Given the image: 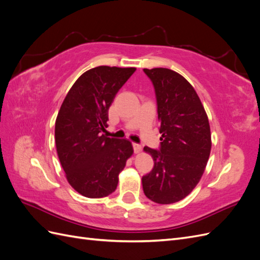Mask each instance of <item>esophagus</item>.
<instances>
[{
	"mask_svg": "<svg viewBox=\"0 0 260 260\" xmlns=\"http://www.w3.org/2000/svg\"><path fill=\"white\" fill-rule=\"evenodd\" d=\"M132 145H133V151H135V153H136V154L140 153V152H141V149H142V146H141L140 144H137V143H133Z\"/></svg>",
	"mask_w": 260,
	"mask_h": 260,
	"instance_id": "obj_1",
	"label": "esophagus"
}]
</instances>
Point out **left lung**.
I'll return each mask as SVG.
<instances>
[{
  "label": "left lung",
  "instance_id": "left-lung-1",
  "mask_svg": "<svg viewBox=\"0 0 260 260\" xmlns=\"http://www.w3.org/2000/svg\"><path fill=\"white\" fill-rule=\"evenodd\" d=\"M153 82L157 101L160 147H144L154 160L143 176L146 198L158 204L183 200L198 185L211 148L208 117L193 86L167 68L143 69Z\"/></svg>",
  "mask_w": 260,
  "mask_h": 260
}]
</instances>
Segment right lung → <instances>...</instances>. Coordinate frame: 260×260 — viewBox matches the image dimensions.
Masks as SVG:
<instances>
[{"label": "right lung", "instance_id": "obj_1", "mask_svg": "<svg viewBox=\"0 0 260 260\" xmlns=\"http://www.w3.org/2000/svg\"><path fill=\"white\" fill-rule=\"evenodd\" d=\"M135 67L99 66L82 74L62 102L55 144L69 184L89 199L112 194L133 154L130 141L107 138L108 109Z\"/></svg>", "mask_w": 260, "mask_h": 260}]
</instances>
